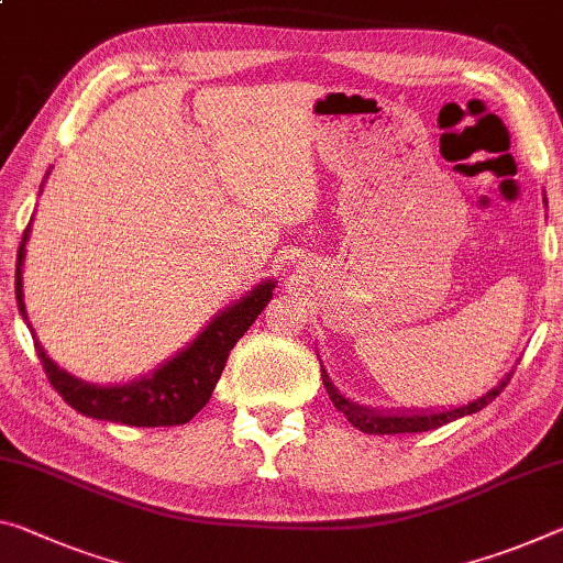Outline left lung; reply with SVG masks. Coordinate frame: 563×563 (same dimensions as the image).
Returning <instances> with one entry per match:
<instances>
[{"label": "left lung", "instance_id": "obj_1", "mask_svg": "<svg viewBox=\"0 0 563 563\" xmlns=\"http://www.w3.org/2000/svg\"><path fill=\"white\" fill-rule=\"evenodd\" d=\"M543 202H547V198H543ZM320 376H323V386L328 390L330 400H333V406L341 410L347 421L358 428V431L376 433V435L433 431V428L456 421V418L478 413V410L486 408L490 400H494L506 388V383L511 380V373H506V376L498 380L496 386L488 390V394L468 400V404H463V406H451V408H441V410H431V408H426V410H408V408L380 410V408L361 406V404H355V400L345 398L341 390H338L333 383H330V376H328V371L323 368V363H320Z\"/></svg>", "mask_w": 563, "mask_h": 563}]
</instances>
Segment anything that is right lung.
Returning a JSON list of instances; mask_svg holds the SVG:
<instances>
[{
  "instance_id": "right-lung-1",
  "label": "right lung",
  "mask_w": 563,
  "mask_h": 563,
  "mask_svg": "<svg viewBox=\"0 0 563 563\" xmlns=\"http://www.w3.org/2000/svg\"><path fill=\"white\" fill-rule=\"evenodd\" d=\"M49 175V173H47ZM32 233V220L22 235L20 253H16V306L26 320L24 308V283H22V267L26 255V240ZM275 280L257 283L253 290H247L243 298L230 302L220 313L212 316V320L205 325L190 343L180 347L173 358L159 363L153 373L140 376L130 383H114V386H97L73 376L65 368L49 358L47 351L40 345L37 335H34V347L44 365V373L57 394L65 398L67 406H73L77 413L87 418H97V421H112L124 426H183L198 416L208 404L212 390H216L218 380L225 368L228 355L233 345L247 333V328L255 323L261 310L273 298Z\"/></svg>"
}]
</instances>
